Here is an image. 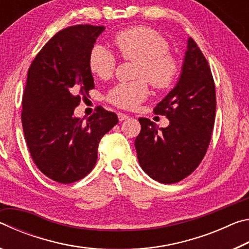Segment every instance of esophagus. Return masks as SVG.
<instances>
[{
	"label": "esophagus",
	"mask_w": 249,
	"mask_h": 249,
	"mask_svg": "<svg viewBox=\"0 0 249 249\" xmlns=\"http://www.w3.org/2000/svg\"><path fill=\"white\" fill-rule=\"evenodd\" d=\"M117 117H119V120L122 122V121H125V120H127L129 116H128V115H126V114H124V113L119 112V113H117Z\"/></svg>",
	"instance_id": "1"
}]
</instances>
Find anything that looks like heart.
Instances as JSON below:
<instances>
[{"label": "heart", "instance_id": "heart-1", "mask_svg": "<svg viewBox=\"0 0 249 249\" xmlns=\"http://www.w3.org/2000/svg\"><path fill=\"white\" fill-rule=\"evenodd\" d=\"M112 44L124 60H136L132 82H121L109 89L107 99L124 109H134L149 93L148 82L156 90L169 89L176 81L179 64L169 53L170 46L161 34L154 29L136 26L121 31ZM116 56L103 46L96 45L89 54V68L95 77L107 80L114 74Z\"/></svg>", "mask_w": 249, "mask_h": 249}]
</instances>
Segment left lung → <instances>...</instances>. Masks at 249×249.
Masks as SVG:
<instances>
[{"mask_svg": "<svg viewBox=\"0 0 249 249\" xmlns=\"http://www.w3.org/2000/svg\"><path fill=\"white\" fill-rule=\"evenodd\" d=\"M215 111V84L209 62L189 38L179 81L154 108L155 114L170 121L169 126L158 128L148 119H138L142 129L135 148L142 170L167 184L190 176L209 148Z\"/></svg>", "mask_w": 249, "mask_h": 249, "instance_id": "left-lung-1", "label": "left lung"}]
</instances>
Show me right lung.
<instances>
[{"mask_svg": "<svg viewBox=\"0 0 249 249\" xmlns=\"http://www.w3.org/2000/svg\"><path fill=\"white\" fill-rule=\"evenodd\" d=\"M104 26L74 25L58 32L34 59L22 100L25 141L37 168L69 184L93 169L101 138L119 122L98 107L87 122L73 117L80 101L94 89L89 54Z\"/></svg>", "mask_w": 249, "mask_h": 249, "instance_id": "right-lung-1", "label": "right lung"}]
</instances>
